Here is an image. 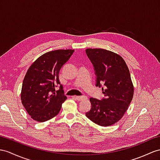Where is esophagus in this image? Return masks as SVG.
<instances>
[{"label": "esophagus", "instance_id": "34e87169", "mask_svg": "<svg viewBox=\"0 0 160 160\" xmlns=\"http://www.w3.org/2000/svg\"><path fill=\"white\" fill-rule=\"evenodd\" d=\"M75 98L79 101H81V100H83L87 98V96H75Z\"/></svg>", "mask_w": 160, "mask_h": 160}]
</instances>
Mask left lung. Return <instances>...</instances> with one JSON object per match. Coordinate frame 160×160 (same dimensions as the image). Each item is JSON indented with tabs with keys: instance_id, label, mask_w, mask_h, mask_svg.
<instances>
[{
	"instance_id": "1",
	"label": "left lung",
	"mask_w": 160,
	"mask_h": 160,
	"mask_svg": "<svg viewBox=\"0 0 160 160\" xmlns=\"http://www.w3.org/2000/svg\"><path fill=\"white\" fill-rule=\"evenodd\" d=\"M95 71L96 86L102 88L104 98H90L91 109L85 115L100 126H109L122 118L134 95L130 71L118 54L103 49H87ZM104 85V88L102 86Z\"/></svg>"
}]
</instances>
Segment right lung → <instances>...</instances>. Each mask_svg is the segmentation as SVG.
Masks as SVG:
<instances>
[{
    "mask_svg": "<svg viewBox=\"0 0 160 160\" xmlns=\"http://www.w3.org/2000/svg\"><path fill=\"white\" fill-rule=\"evenodd\" d=\"M74 52L58 49L45 53L28 68L23 81L21 100L34 120L44 122L59 113L67 98L59 81V72ZM58 85L60 89L56 91Z\"/></svg>",
    "mask_w": 160,
    "mask_h": 160,
    "instance_id": "1",
    "label": "right lung"
}]
</instances>
